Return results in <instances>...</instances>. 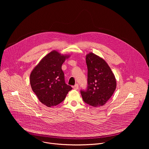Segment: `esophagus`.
I'll list each match as a JSON object with an SVG mask.
<instances>
[{"label":"esophagus","mask_w":149,"mask_h":149,"mask_svg":"<svg viewBox=\"0 0 149 149\" xmlns=\"http://www.w3.org/2000/svg\"><path fill=\"white\" fill-rule=\"evenodd\" d=\"M73 88H74V90H78V85L77 84H75L74 86H73Z\"/></svg>","instance_id":"34e87169"}]
</instances>
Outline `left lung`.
Returning <instances> with one entry per match:
<instances>
[{"mask_svg":"<svg viewBox=\"0 0 149 149\" xmlns=\"http://www.w3.org/2000/svg\"><path fill=\"white\" fill-rule=\"evenodd\" d=\"M88 87L81 91L85 102L94 107L102 106L113 95L117 86L116 77L105 61L93 52L86 55Z\"/></svg>","mask_w":149,"mask_h":149,"instance_id":"1","label":"left lung"}]
</instances>
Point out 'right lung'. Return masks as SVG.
<instances>
[{
  "label": "right lung",
  "instance_id": "1",
  "mask_svg": "<svg viewBox=\"0 0 149 149\" xmlns=\"http://www.w3.org/2000/svg\"><path fill=\"white\" fill-rule=\"evenodd\" d=\"M70 57L56 50L52 51L42 58L30 74V84L41 103L48 107L62 102L72 88L66 84L62 65Z\"/></svg>",
  "mask_w": 149,
  "mask_h": 149
}]
</instances>
